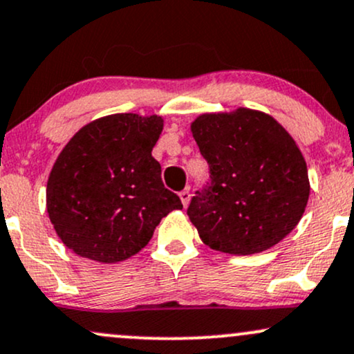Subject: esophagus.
<instances>
[{
  "mask_svg": "<svg viewBox=\"0 0 354 354\" xmlns=\"http://www.w3.org/2000/svg\"><path fill=\"white\" fill-rule=\"evenodd\" d=\"M189 198H191V194H189V189H183L181 193H180V200H181V203H183V206H188L189 205Z\"/></svg>",
  "mask_w": 354,
  "mask_h": 354,
  "instance_id": "1",
  "label": "esophagus"
}]
</instances>
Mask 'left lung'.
<instances>
[{
    "instance_id": "8db88e82",
    "label": "left lung",
    "mask_w": 354,
    "mask_h": 354,
    "mask_svg": "<svg viewBox=\"0 0 354 354\" xmlns=\"http://www.w3.org/2000/svg\"><path fill=\"white\" fill-rule=\"evenodd\" d=\"M191 133L209 165V186L188 206L205 245L254 254L296 228L310 198L306 161L273 116L248 108L205 113Z\"/></svg>"
}]
</instances>
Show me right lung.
<instances>
[{"label": "right lung", "mask_w": 354, "mask_h": 354, "mask_svg": "<svg viewBox=\"0 0 354 354\" xmlns=\"http://www.w3.org/2000/svg\"><path fill=\"white\" fill-rule=\"evenodd\" d=\"M163 118L118 113L68 141L48 178L46 209L64 246L100 263L131 258L181 200L151 156Z\"/></svg>", "instance_id": "add662e5"}]
</instances>
